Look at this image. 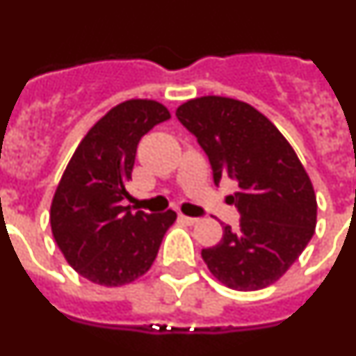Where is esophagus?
<instances>
[{
    "label": "esophagus",
    "mask_w": 356,
    "mask_h": 356,
    "mask_svg": "<svg viewBox=\"0 0 356 356\" xmlns=\"http://www.w3.org/2000/svg\"><path fill=\"white\" fill-rule=\"evenodd\" d=\"M180 219H181V221L185 222V225H188V226L196 225V222L200 221V219H197V217H188V216H184V213H180Z\"/></svg>",
    "instance_id": "esophagus-1"
}]
</instances>
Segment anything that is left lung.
<instances>
[{
	"mask_svg": "<svg viewBox=\"0 0 356 356\" xmlns=\"http://www.w3.org/2000/svg\"><path fill=\"white\" fill-rule=\"evenodd\" d=\"M176 118L209 156L213 184L238 187L229 200L241 229L225 226L221 242L201 251L210 273L235 291L275 284L316 229V194L300 159L266 115L232 97L191 99Z\"/></svg>",
	"mask_w": 356,
	"mask_h": 356,
	"instance_id": "left-lung-1",
	"label": "left lung"
}]
</instances>
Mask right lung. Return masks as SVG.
<instances>
[{
    "mask_svg": "<svg viewBox=\"0 0 356 356\" xmlns=\"http://www.w3.org/2000/svg\"><path fill=\"white\" fill-rule=\"evenodd\" d=\"M171 118L151 99L114 106L94 124L69 160L53 196L51 232L69 266L106 287L130 284L155 262L175 222L172 210L131 213L127 184L144 135Z\"/></svg>",
    "mask_w": 356,
    "mask_h": 356,
    "instance_id": "obj_1",
    "label": "right lung"
}]
</instances>
